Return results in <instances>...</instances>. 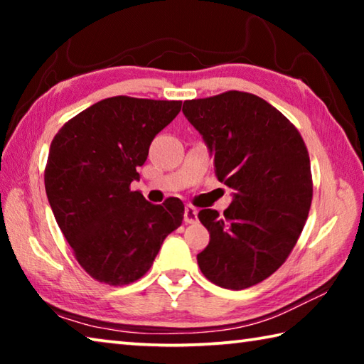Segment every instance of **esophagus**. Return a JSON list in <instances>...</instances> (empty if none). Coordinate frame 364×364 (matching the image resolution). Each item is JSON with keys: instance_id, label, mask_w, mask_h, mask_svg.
Wrapping results in <instances>:
<instances>
[{"instance_id": "obj_1", "label": "esophagus", "mask_w": 364, "mask_h": 364, "mask_svg": "<svg viewBox=\"0 0 364 364\" xmlns=\"http://www.w3.org/2000/svg\"><path fill=\"white\" fill-rule=\"evenodd\" d=\"M197 221V208L188 205L186 208H184V223H196Z\"/></svg>"}]
</instances>
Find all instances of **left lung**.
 Returning a JSON list of instances; mask_svg holds the SVG:
<instances>
[{"label":"left lung","instance_id":"1","mask_svg":"<svg viewBox=\"0 0 364 364\" xmlns=\"http://www.w3.org/2000/svg\"><path fill=\"white\" fill-rule=\"evenodd\" d=\"M183 114L234 191L223 215H197L210 232L197 263L220 287L255 286L286 262L305 226L313 197L306 146L278 109L242 91L184 101Z\"/></svg>","mask_w":364,"mask_h":364}]
</instances>
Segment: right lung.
Wrapping results in <instances>:
<instances>
[{"instance_id":"obj_1","label":"right lung","mask_w":364,"mask_h":364,"mask_svg":"<svg viewBox=\"0 0 364 364\" xmlns=\"http://www.w3.org/2000/svg\"><path fill=\"white\" fill-rule=\"evenodd\" d=\"M181 101L107 97L73 117L49 147L45 188L58 225L91 278L125 286L144 276L181 225L176 197L154 205L130 184Z\"/></svg>"}]
</instances>
